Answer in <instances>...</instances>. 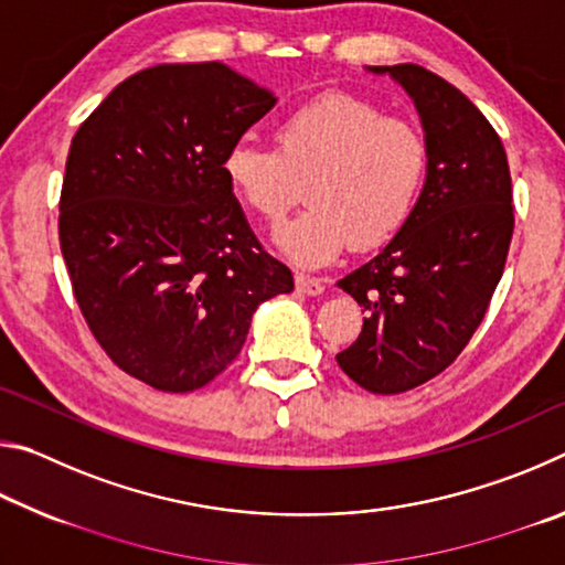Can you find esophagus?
<instances>
[{
    "instance_id": "1",
    "label": "esophagus",
    "mask_w": 565,
    "mask_h": 565,
    "mask_svg": "<svg viewBox=\"0 0 565 565\" xmlns=\"http://www.w3.org/2000/svg\"><path fill=\"white\" fill-rule=\"evenodd\" d=\"M296 289H299L301 294L319 296V294H323V281L317 279V276H309V274H296Z\"/></svg>"
}]
</instances>
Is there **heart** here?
Masks as SVG:
<instances>
[{
	"label": "heart",
	"instance_id": "obj_1",
	"mask_svg": "<svg viewBox=\"0 0 565 565\" xmlns=\"http://www.w3.org/2000/svg\"><path fill=\"white\" fill-rule=\"evenodd\" d=\"M279 149L238 139L222 169L236 196L264 222L294 204V174L306 177L309 206L276 232L296 262L323 264L347 242L371 248L401 232L426 186L431 149L414 121L386 117L376 104L327 94L286 114Z\"/></svg>",
	"mask_w": 565,
	"mask_h": 565
}]
</instances>
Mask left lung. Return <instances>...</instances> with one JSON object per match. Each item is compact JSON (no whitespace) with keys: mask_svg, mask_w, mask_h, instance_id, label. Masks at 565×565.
<instances>
[{"mask_svg":"<svg viewBox=\"0 0 565 565\" xmlns=\"http://www.w3.org/2000/svg\"><path fill=\"white\" fill-rule=\"evenodd\" d=\"M414 97L431 164L401 232L339 286L366 311L337 353L371 394H404L446 371L489 311L513 236V189L501 137L441 76L418 64L374 66Z\"/></svg>","mask_w":565,"mask_h":565,"instance_id":"1","label":"left lung"}]
</instances>
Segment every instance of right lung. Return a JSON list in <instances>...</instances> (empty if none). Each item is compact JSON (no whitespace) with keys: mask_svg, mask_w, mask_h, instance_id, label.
<instances>
[{"mask_svg":"<svg viewBox=\"0 0 565 565\" xmlns=\"http://www.w3.org/2000/svg\"><path fill=\"white\" fill-rule=\"evenodd\" d=\"M274 104L222 62L157 64L74 134L60 196L74 299L107 356L151 388L206 386L238 356L256 306L294 291L222 169Z\"/></svg>","mask_w":565,"mask_h":565,"instance_id":"right-lung-1","label":"right lung"}]
</instances>
